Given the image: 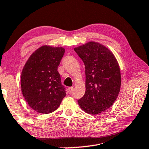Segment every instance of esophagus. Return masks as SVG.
I'll return each mask as SVG.
<instances>
[{
    "mask_svg": "<svg viewBox=\"0 0 149 149\" xmlns=\"http://www.w3.org/2000/svg\"><path fill=\"white\" fill-rule=\"evenodd\" d=\"M68 90H69V92L70 93H72L73 92H74V87H70L69 88H68Z\"/></svg>",
    "mask_w": 149,
    "mask_h": 149,
    "instance_id": "obj_1",
    "label": "esophagus"
}]
</instances>
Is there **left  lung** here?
I'll return each mask as SVG.
<instances>
[{
	"instance_id": "left-lung-1",
	"label": "left lung",
	"mask_w": 149,
	"mask_h": 149,
	"mask_svg": "<svg viewBox=\"0 0 149 149\" xmlns=\"http://www.w3.org/2000/svg\"><path fill=\"white\" fill-rule=\"evenodd\" d=\"M86 69V93L77 100L89 114L108 109L116 100L121 88V72L115 56L105 46L89 42L74 48Z\"/></svg>"
}]
</instances>
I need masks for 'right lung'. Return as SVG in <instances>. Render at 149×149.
Returning a JSON list of instances; mask_svg holds the SVG:
<instances>
[{"label":"right lung","instance_id":"1","mask_svg":"<svg viewBox=\"0 0 149 149\" xmlns=\"http://www.w3.org/2000/svg\"><path fill=\"white\" fill-rule=\"evenodd\" d=\"M64 53L62 47L45 45L34 52L24 66L20 79L22 95L38 113H52L66 95L58 72Z\"/></svg>","mask_w":149,"mask_h":149}]
</instances>
